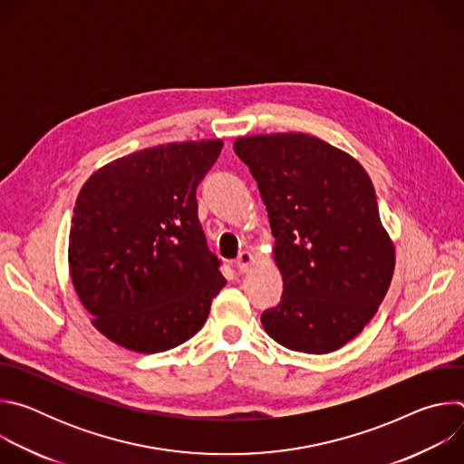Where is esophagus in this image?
<instances>
[{
	"mask_svg": "<svg viewBox=\"0 0 464 464\" xmlns=\"http://www.w3.org/2000/svg\"><path fill=\"white\" fill-rule=\"evenodd\" d=\"M251 264H253V255H251L249 251H242V253L237 256V260H235V266H237V270H238L240 274H246V272L249 270Z\"/></svg>",
	"mask_w": 464,
	"mask_h": 464,
	"instance_id": "1",
	"label": "esophagus"
}]
</instances>
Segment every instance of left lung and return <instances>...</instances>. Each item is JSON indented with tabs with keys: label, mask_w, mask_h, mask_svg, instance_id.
I'll return each instance as SVG.
<instances>
[{
	"label": "left lung",
	"mask_w": 464,
	"mask_h": 464,
	"mask_svg": "<svg viewBox=\"0 0 464 464\" xmlns=\"http://www.w3.org/2000/svg\"><path fill=\"white\" fill-rule=\"evenodd\" d=\"M266 206L281 303L260 315L268 336L306 354H328L374 317L394 272L372 181L347 152L301 134L238 138Z\"/></svg>",
	"instance_id": "obj_1"
}]
</instances>
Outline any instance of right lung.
I'll return each mask as SVG.
<instances>
[{
	"label": "right lung",
	"instance_id": "right-lung-1",
	"mask_svg": "<svg viewBox=\"0 0 464 464\" xmlns=\"http://www.w3.org/2000/svg\"><path fill=\"white\" fill-rule=\"evenodd\" d=\"M224 143L181 141L122 156L82 185L70 276L92 324L143 354L190 340L226 279L198 220L196 187Z\"/></svg>",
	"mask_w": 464,
	"mask_h": 464
}]
</instances>
